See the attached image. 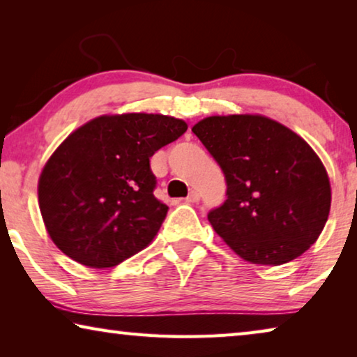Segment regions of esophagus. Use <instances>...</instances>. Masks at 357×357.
<instances>
[{"instance_id":"34e87169","label":"esophagus","mask_w":357,"mask_h":357,"mask_svg":"<svg viewBox=\"0 0 357 357\" xmlns=\"http://www.w3.org/2000/svg\"><path fill=\"white\" fill-rule=\"evenodd\" d=\"M185 202H187V203H197V202H200V193H198L197 190H190L189 195H187V198H185Z\"/></svg>"}]
</instances>
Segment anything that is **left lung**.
<instances>
[{
    "label": "left lung",
    "instance_id": "obj_1",
    "mask_svg": "<svg viewBox=\"0 0 357 357\" xmlns=\"http://www.w3.org/2000/svg\"><path fill=\"white\" fill-rule=\"evenodd\" d=\"M192 132L225 174L227 200L208 220L234 253L279 266L315 243L329 215L331 184L304 138L261 114L209 116Z\"/></svg>",
    "mask_w": 357,
    "mask_h": 357
}]
</instances>
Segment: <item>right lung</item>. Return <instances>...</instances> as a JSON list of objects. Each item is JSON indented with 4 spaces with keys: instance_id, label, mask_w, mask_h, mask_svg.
<instances>
[{
    "instance_id": "obj_1",
    "label": "right lung",
    "mask_w": 357,
    "mask_h": 357,
    "mask_svg": "<svg viewBox=\"0 0 357 357\" xmlns=\"http://www.w3.org/2000/svg\"><path fill=\"white\" fill-rule=\"evenodd\" d=\"M165 114H105L59 144L39 178V208L55 245L89 268H113L143 250L168 206L154 197L149 157L184 134Z\"/></svg>"
}]
</instances>
